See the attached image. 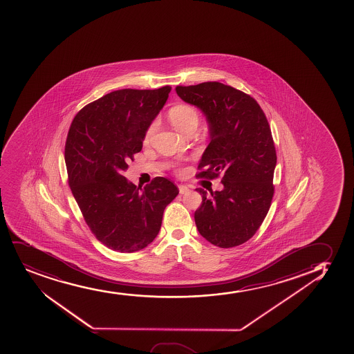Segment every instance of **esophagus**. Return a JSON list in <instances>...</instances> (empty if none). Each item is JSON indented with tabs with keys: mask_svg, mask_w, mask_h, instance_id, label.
I'll use <instances>...</instances> for the list:
<instances>
[{
	"mask_svg": "<svg viewBox=\"0 0 354 354\" xmlns=\"http://www.w3.org/2000/svg\"><path fill=\"white\" fill-rule=\"evenodd\" d=\"M189 191H191L189 187L186 186V185H179L180 194H186V193H188Z\"/></svg>",
	"mask_w": 354,
	"mask_h": 354,
	"instance_id": "1",
	"label": "esophagus"
}]
</instances>
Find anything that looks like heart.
Instances as JSON below:
<instances>
[{
  "label": "heart",
  "mask_w": 354,
  "mask_h": 354,
  "mask_svg": "<svg viewBox=\"0 0 354 354\" xmlns=\"http://www.w3.org/2000/svg\"><path fill=\"white\" fill-rule=\"evenodd\" d=\"M168 118L171 120V124L174 126L178 131H181L183 134H187L188 131L192 129H196L198 124H199V114L194 108L187 104H178L174 107L171 108L168 111ZM158 129V122L153 121V122L148 126L147 129L145 131L143 136V142H151V140L154 136L155 131ZM179 173H183L185 168H178Z\"/></svg>",
  "instance_id": "obj_1"
}]
</instances>
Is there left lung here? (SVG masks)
<instances>
[{
	"label": "left lung",
	"mask_w": 354,
	"mask_h": 354,
	"mask_svg": "<svg viewBox=\"0 0 354 354\" xmlns=\"http://www.w3.org/2000/svg\"><path fill=\"white\" fill-rule=\"evenodd\" d=\"M176 94L203 111L211 142L196 178L223 175V191L207 194L195 211L198 231L221 248L246 243L270 211L277 165L274 141L266 115L252 96L221 82L176 86Z\"/></svg>",
	"instance_id": "left-lung-1"
}]
</instances>
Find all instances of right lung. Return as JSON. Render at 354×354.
<instances>
[{"instance_id": "obj_1", "label": "right lung", "mask_w": 354, "mask_h": 354, "mask_svg": "<svg viewBox=\"0 0 354 354\" xmlns=\"http://www.w3.org/2000/svg\"><path fill=\"white\" fill-rule=\"evenodd\" d=\"M171 89L109 93L84 106L68 131L64 160L73 195L95 238L120 253L147 247L159 234L165 208L179 194L166 178L141 189L123 176Z\"/></svg>"}]
</instances>
